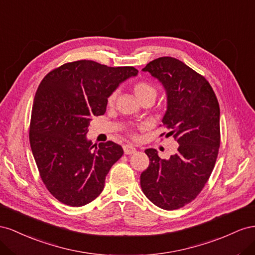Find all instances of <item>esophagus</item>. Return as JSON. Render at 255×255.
Masks as SVG:
<instances>
[{
  "label": "esophagus",
  "mask_w": 255,
  "mask_h": 255,
  "mask_svg": "<svg viewBox=\"0 0 255 255\" xmlns=\"http://www.w3.org/2000/svg\"><path fill=\"white\" fill-rule=\"evenodd\" d=\"M123 148H124V152H125L126 155H131L136 151V149L132 146V145H124Z\"/></svg>",
  "instance_id": "obj_1"
}]
</instances>
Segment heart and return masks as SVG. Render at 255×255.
Returning a JSON list of instances; mask_svg holds the SVG:
<instances>
[{"instance_id":"b5f03b06","label":"heart","mask_w":255,"mask_h":255,"mask_svg":"<svg viewBox=\"0 0 255 255\" xmlns=\"http://www.w3.org/2000/svg\"><path fill=\"white\" fill-rule=\"evenodd\" d=\"M133 93H134L135 97L137 98V100H140V99H142L144 97H147V96L156 98V95H157V91L155 87L147 82L135 83L133 85ZM115 98H116V94L115 93L111 94V95L108 98V105L112 106L114 104Z\"/></svg>"}]
</instances>
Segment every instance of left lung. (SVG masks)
Segmentation results:
<instances>
[{"label":"left lung","mask_w":255,"mask_h":255,"mask_svg":"<svg viewBox=\"0 0 255 255\" xmlns=\"http://www.w3.org/2000/svg\"><path fill=\"white\" fill-rule=\"evenodd\" d=\"M161 83L166 95L163 125L179 146L169 159L145 150L148 168L141 174L146 198L162 209L185 206L196 198L212 174L220 146V108L207 80L185 63L159 57L142 69Z\"/></svg>","instance_id":"8db88e82"}]
</instances>
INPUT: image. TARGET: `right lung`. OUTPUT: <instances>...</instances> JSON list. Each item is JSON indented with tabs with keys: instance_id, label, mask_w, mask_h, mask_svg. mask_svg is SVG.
I'll use <instances>...</instances> for the list:
<instances>
[{
	"instance_id": "add662e5",
	"label": "right lung",
	"mask_w": 255,
	"mask_h": 255,
	"mask_svg": "<svg viewBox=\"0 0 255 255\" xmlns=\"http://www.w3.org/2000/svg\"><path fill=\"white\" fill-rule=\"evenodd\" d=\"M136 76L134 67L82 60L42 79L32 108L30 143L43 184L64 204L86 205L104 190L124 150L112 141L95 146L86 134L94 116L105 114L109 96Z\"/></svg>"
}]
</instances>
